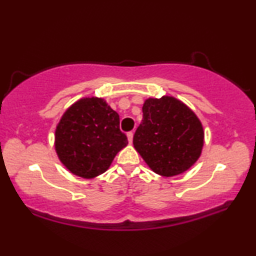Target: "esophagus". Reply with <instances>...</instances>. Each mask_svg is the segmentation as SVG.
Returning a JSON list of instances; mask_svg holds the SVG:
<instances>
[{
  "label": "esophagus",
  "mask_w": 256,
  "mask_h": 256,
  "mask_svg": "<svg viewBox=\"0 0 256 256\" xmlns=\"http://www.w3.org/2000/svg\"><path fill=\"white\" fill-rule=\"evenodd\" d=\"M132 135H134V134H132V132H129L128 134H127L128 142H129V143H132Z\"/></svg>",
  "instance_id": "obj_1"
}]
</instances>
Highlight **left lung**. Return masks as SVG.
<instances>
[{
  "mask_svg": "<svg viewBox=\"0 0 256 256\" xmlns=\"http://www.w3.org/2000/svg\"><path fill=\"white\" fill-rule=\"evenodd\" d=\"M143 120L132 143L154 172L172 177L190 169L204 146L202 122L176 98H149L142 107Z\"/></svg>",
  "mask_w": 256,
  "mask_h": 256,
  "instance_id": "1",
  "label": "left lung"
}]
</instances>
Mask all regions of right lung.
I'll use <instances>...</instances> for the list:
<instances>
[{"mask_svg": "<svg viewBox=\"0 0 256 256\" xmlns=\"http://www.w3.org/2000/svg\"><path fill=\"white\" fill-rule=\"evenodd\" d=\"M128 144L120 118L101 98H82L68 107L54 134L56 152L66 169L90 180L107 171Z\"/></svg>", "mask_w": 256, "mask_h": 256, "instance_id": "right-lung-1", "label": "right lung"}]
</instances>
